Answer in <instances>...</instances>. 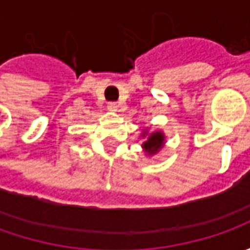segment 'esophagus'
I'll return each instance as SVG.
<instances>
[{
  "mask_svg": "<svg viewBox=\"0 0 250 250\" xmlns=\"http://www.w3.org/2000/svg\"><path fill=\"white\" fill-rule=\"evenodd\" d=\"M107 108H108V111H111V112H117V111H118V105H117V103H108Z\"/></svg>",
  "mask_w": 250,
  "mask_h": 250,
  "instance_id": "esophagus-1",
  "label": "esophagus"
}]
</instances>
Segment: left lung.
I'll list each match as a JSON object with an SVG mask.
<instances>
[{"mask_svg": "<svg viewBox=\"0 0 250 250\" xmlns=\"http://www.w3.org/2000/svg\"><path fill=\"white\" fill-rule=\"evenodd\" d=\"M140 138L145 139L143 143H142V149L146 153L147 157L156 156L166 146V135H164L163 130H153V132H149L147 128H145L143 132L140 133Z\"/></svg>", "mask_w": 250, "mask_h": 250, "instance_id": "obj_1", "label": "left lung"}]
</instances>
